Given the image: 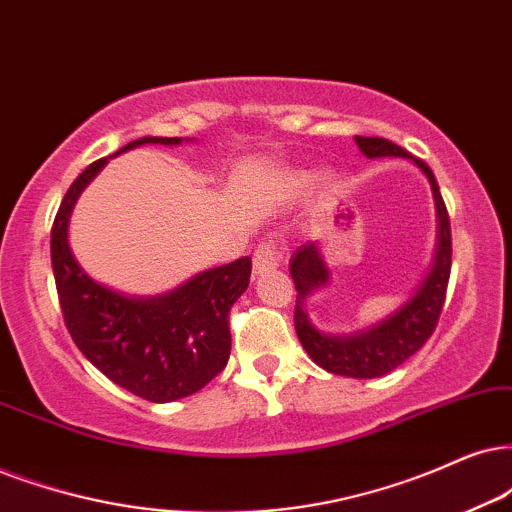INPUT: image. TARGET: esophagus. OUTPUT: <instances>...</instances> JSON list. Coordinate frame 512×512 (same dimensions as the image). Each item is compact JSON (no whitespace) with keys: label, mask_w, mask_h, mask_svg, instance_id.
Returning a JSON list of instances; mask_svg holds the SVG:
<instances>
[{"label":"esophagus","mask_w":512,"mask_h":512,"mask_svg":"<svg viewBox=\"0 0 512 512\" xmlns=\"http://www.w3.org/2000/svg\"><path fill=\"white\" fill-rule=\"evenodd\" d=\"M278 262H281V252H278L274 245L264 243L255 250V255H252V271H255L257 276L267 274V271L278 267Z\"/></svg>","instance_id":"34e87169"}]
</instances>
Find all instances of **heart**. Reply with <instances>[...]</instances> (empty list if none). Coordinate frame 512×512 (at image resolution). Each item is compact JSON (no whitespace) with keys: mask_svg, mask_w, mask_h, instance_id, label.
<instances>
[{"mask_svg":"<svg viewBox=\"0 0 512 512\" xmlns=\"http://www.w3.org/2000/svg\"><path fill=\"white\" fill-rule=\"evenodd\" d=\"M283 181H286V186L290 191H307L309 186H312V174L307 172H288L286 177H283Z\"/></svg>","mask_w":512,"mask_h":512,"instance_id":"heart-1","label":"heart"}]
</instances>
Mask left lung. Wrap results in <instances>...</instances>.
I'll return each mask as SVG.
<instances>
[{"instance_id":"left-lung-1","label":"left lung","mask_w":512,"mask_h":512,"mask_svg":"<svg viewBox=\"0 0 512 512\" xmlns=\"http://www.w3.org/2000/svg\"><path fill=\"white\" fill-rule=\"evenodd\" d=\"M354 141L366 158H409L428 177L437 212V248L432 267L420 281L416 293L383 321L349 335H331L319 331L307 314V297L328 286L331 269L321 252V243H304L290 260V276L297 290L295 331L304 352L326 371L347 378H380L413 357L435 331L451 274V226L435 174L423 160L413 158L404 148L380 137H354Z\"/></svg>"}]
</instances>
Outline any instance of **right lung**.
Returning <instances> with one entry per match:
<instances>
[{
  "mask_svg": "<svg viewBox=\"0 0 512 512\" xmlns=\"http://www.w3.org/2000/svg\"><path fill=\"white\" fill-rule=\"evenodd\" d=\"M189 141V139H186ZM144 144L179 146V137H141ZM96 160L73 181L51 226V267L70 338L122 390L153 404L189 397L222 371L231 354L229 312L250 283V257L200 271L170 293L134 297L101 286L80 267L68 224L80 193L106 167Z\"/></svg>",
  "mask_w": 512,
  "mask_h": 512,
  "instance_id": "1",
  "label": "right lung"
}]
</instances>
